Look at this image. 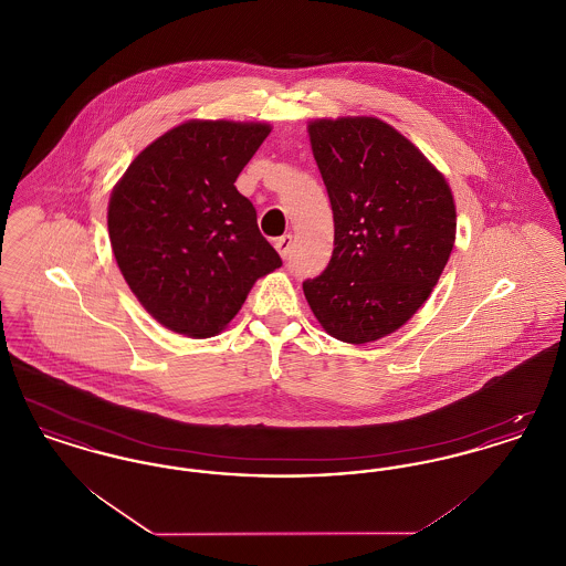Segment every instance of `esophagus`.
Returning <instances> with one entry per match:
<instances>
[{
  "instance_id": "1",
  "label": "esophagus",
  "mask_w": 566,
  "mask_h": 566,
  "mask_svg": "<svg viewBox=\"0 0 566 566\" xmlns=\"http://www.w3.org/2000/svg\"><path fill=\"white\" fill-rule=\"evenodd\" d=\"M273 245H275V250L280 252V256H282V259H289L291 248H293V235H291V233H286V235H282V238H275V240H273Z\"/></svg>"
}]
</instances>
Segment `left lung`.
<instances>
[{"label": "left lung", "instance_id": "1", "mask_svg": "<svg viewBox=\"0 0 566 566\" xmlns=\"http://www.w3.org/2000/svg\"><path fill=\"white\" fill-rule=\"evenodd\" d=\"M307 132L333 208L335 248L303 293L331 337L376 342L431 295L454 248V197L429 159L379 118H321Z\"/></svg>", "mask_w": 566, "mask_h": 566}]
</instances>
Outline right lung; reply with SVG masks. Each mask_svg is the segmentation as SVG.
<instances>
[{"label": "right lung", "mask_w": 566, "mask_h": 566, "mask_svg": "<svg viewBox=\"0 0 566 566\" xmlns=\"http://www.w3.org/2000/svg\"><path fill=\"white\" fill-rule=\"evenodd\" d=\"M265 123L189 120L146 146L112 190L109 243L146 312L174 333L212 337L282 265L235 189Z\"/></svg>", "instance_id": "obj_1"}]
</instances>
